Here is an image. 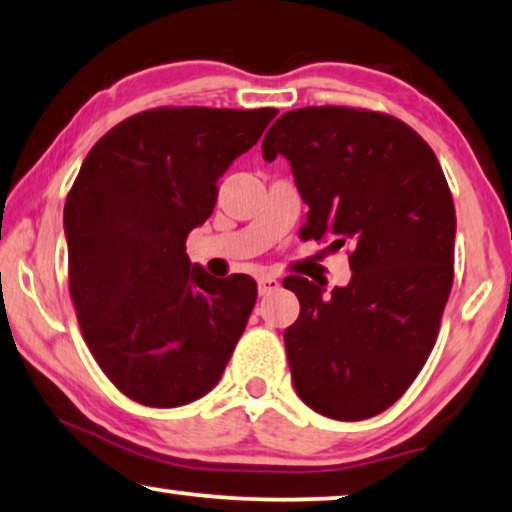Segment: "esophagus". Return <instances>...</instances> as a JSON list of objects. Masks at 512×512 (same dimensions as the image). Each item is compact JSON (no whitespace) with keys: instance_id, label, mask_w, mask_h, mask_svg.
Masks as SVG:
<instances>
[{"instance_id":"34e87169","label":"esophagus","mask_w":512,"mask_h":512,"mask_svg":"<svg viewBox=\"0 0 512 512\" xmlns=\"http://www.w3.org/2000/svg\"><path fill=\"white\" fill-rule=\"evenodd\" d=\"M279 288V281L270 277V274H263V277H258V293L261 295H268L272 291H277Z\"/></svg>"}]
</instances>
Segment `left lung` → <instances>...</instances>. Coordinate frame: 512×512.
I'll use <instances>...</instances> for the list:
<instances>
[{
  "instance_id": "obj_1",
  "label": "left lung",
  "mask_w": 512,
  "mask_h": 512,
  "mask_svg": "<svg viewBox=\"0 0 512 512\" xmlns=\"http://www.w3.org/2000/svg\"><path fill=\"white\" fill-rule=\"evenodd\" d=\"M291 164L309 205L302 238L351 247V281L284 279L300 316L284 332L302 402L335 420L379 416L416 381L453 288L455 205L439 159L397 117L344 106L284 113L263 159Z\"/></svg>"
}]
</instances>
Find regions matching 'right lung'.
I'll return each mask as SVG.
<instances>
[{"label": "right lung", "instance_id": "right-lung-1", "mask_svg": "<svg viewBox=\"0 0 512 512\" xmlns=\"http://www.w3.org/2000/svg\"><path fill=\"white\" fill-rule=\"evenodd\" d=\"M277 113L152 108L80 166L64 205L71 300L94 360L133 402L173 409L207 395L247 328L256 281L191 265L187 235Z\"/></svg>", "mask_w": 512, "mask_h": 512}]
</instances>
